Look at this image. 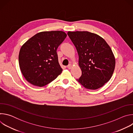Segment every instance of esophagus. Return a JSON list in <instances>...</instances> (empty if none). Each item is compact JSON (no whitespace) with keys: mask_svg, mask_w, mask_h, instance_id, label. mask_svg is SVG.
<instances>
[{"mask_svg":"<svg viewBox=\"0 0 133 133\" xmlns=\"http://www.w3.org/2000/svg\"><path fill=\"white\" fill-rule=\"evenodd\" d=\"M67 68L68 69H71L72 68V65L71 64H69L68 66H67Z\"/></svg>","mask_w":133,"mask_h":133,"instance_id":"34e87169","label":"esophagus"}]
</instances>
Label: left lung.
<instances>
[{
  "label": "left lung",
  "mask_w": 133,
  "mask_h": 133,
  "mask_svg": "<svg viewBox=\"0 0 133 133\" xmlns=\"http://www.w3.org/2000/svg\"><path fill=\"white\" fill-rule=\"evenodd\" d=\"M77 49L81 77L77 81L85 88L97 89L111 78L115 58L106 42L99 35L88 31H68Z\"/></svg>",
  "instance_id": "left-lung-1"
}]
</instances>
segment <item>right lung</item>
I'll list each match as a JSON object with an SVG mask.
<instances>
[{
	"label": "right lung",
	"mask_w": 133,
	"mask_h": 133,
	"mask_svg": "<svg viewBox=\"0 0 133 133\" xmlns=\"http://www.w3.org/2000/svg\"><path fill=\"white\" fill-rule=\"evenodd\" d=\"M67 36L63 31L37 33L21 47L19 64L25 79L34 86L43 87L50 83L63 70L57 49Z\"/></svg>",
	"instance_id": "obj_1"
}]
</instances>
